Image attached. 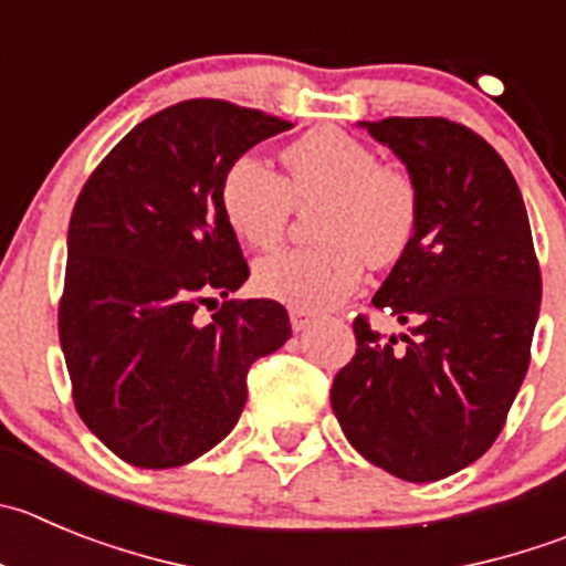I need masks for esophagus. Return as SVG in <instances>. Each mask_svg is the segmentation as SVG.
<instances>
[{
	"label": "esophagus",
	"instance_id": "obj_1",
	"mask_svg": "<svg viewBox=\"0 0 566 566\" xmlns=\"http://www.w3.org/2000/svg\"><path fill=\"white\" fill-rule=\"evenodd\" d=\"M313 315L301 313V310H290V324H293V332H304L313 326Z\"/></svg>",
	"mask_w": 566,
	"mask_h": 566
}]
</instances>
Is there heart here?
Masks as SVG:
<instances>
[{
	"label": "heart",
	"instance_id": "1",
	"mask_svg": "<svg viewBox=\"0 0 566 566\" xmlns=\"http://www.w3.org/2000/svg\"><path fill=\"white\" fill-rule=\"evenodd\" d=\"M287 176L253 153L226 167L220 206L245 245L282 242L293 209H314L318 245L273 253L256 265V287L301 313L337 307L363 282V256L394 262L419 223V192L402 167L379 164L368 145L343 130L315 128L282 153Z\"/></svg>",
	"mask_w": 566,
	"mask_h": 566
}]
</instances>
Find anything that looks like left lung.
Here are the masks:
<instances>
[{
    "instance_id": "1",
    "label": "left lung",
    "mask_w": 566,
    "mask_h": 566,
    "mask_svg": "<svg viewBox=\"0 0 566 566\" xmlns=\"http://www.w3.org/2000/svg\"><path fill=\"white\" fill-rule=\"evenodd\" d=\"M408 167L419 223L374 295L410 335L355 321L357 352L332 382L348 443L410 483L450 478L500 436L542 304L522 192L500 153L441 116L360 123Z\"/></svg>"
}]
</instances>
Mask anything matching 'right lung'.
I'll list each match as a JSON object with an SVG mask.
<instances>
[{
	"label": "right lung",
	"instance_id": "add662e5",
	"mask_svg": "<svg viewBox=\"0 0 566 566\" xmlns=\"http://www.w3.org/2000/svg\"><path fill=\"white\" fill-rule=\"evenodd\" d=\"M293 128L226 99L136 125L83 187L66 237L57 335L88 430L139 469L195 461L234 430L253 360L290 337L271 298L226 301L248 262L220 206L237 156Z\"/></svg>",
	"mask_w": 566,
	"mask_h": 566
}]
</instances>
